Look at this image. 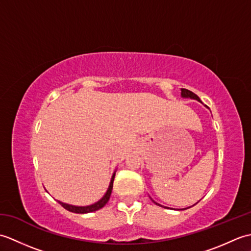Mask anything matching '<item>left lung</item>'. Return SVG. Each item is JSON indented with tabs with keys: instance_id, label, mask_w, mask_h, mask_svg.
<instances>
[{
	"instance_id": "obj_1",
	"label": "left lung",
	"mask_w": 251,
	"mask_h": 251,
	"mask_svg": "<svg viewBox=\"0 0 251 251\" xmlns=\"http://www.w3.org/2000/svg\"><path fill=\"white\" fill-rule=\"evenodd\" d=\"M181 97H182V98L194 99V100H197V101H200V102H201V99H200L199 96L195 95L194 93H192L191 90H188V89H185V88H181ZM150 199H151V197H150ZM151 200H152V199H151ZM152 201L154 202V204H156V205L161 206V207H164V206H162L161 204H158V202L154 201L153 200H152ZM164 208H167V207H164ZM184 209H188V208H183V209H179V210H184Z\"/></svg>"
}]
</instances>
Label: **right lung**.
Returning <instances> with one entry per match:
<instances>
[{
    "mask_svg": "<svg viewBox=\"0 0 251 251\" xmlns=\"http://www.w3.org/2000/svg\"><path fill=\"white\" fill-rule=\"evenodd\" d=\"M114 177H115V172L112 176L111 181H110V184H109V188L106 190V192L104 193V195L101 197V199L94 202L92 205H88V206H75V205H71V204H67V202H62L60 201H57L59 204L65 208V209L71 211V212H75V214H88V212H93L96 210H99L101 208L104 207V205L106 202L109 201L110 200V196L112 193V189H113V181H114Z\"/></svg>",
    "mask_w": 251,
    "mask_h": 251,
    "instance_id": "right-lung-1",
    "label": "right lung"
}]
</instances>
